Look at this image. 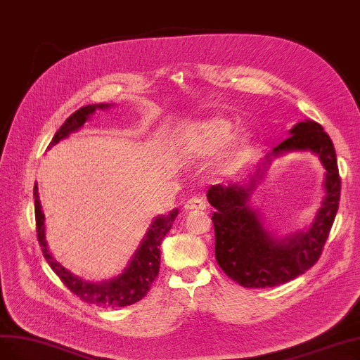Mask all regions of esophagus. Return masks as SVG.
<instances>
[{"instance_id": "obj_1", "label": "esophagus", "mask_w": 360, "mask_h": 360, "mask_svg": "<svg viewBox=\"0 0 360 360\" xmlns=\"http://www.w3.org/2000/svg\"><path fill=\"white\" fill-rule=\"evenodd\" d=\"M185 209L187 210H205L206 209V202H205V198L203 197H200V195H194V197H191V198H188L187 200V203H185V206H184Z\"/></svg>"}]
</instances>
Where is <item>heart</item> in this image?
I'll use <instances>...</instances> for the list:
<instances>
[{"label": "heart", "instance_id": "b5f03b06", "mask_svg": "<svg viewBox=\"0 0 360 360\" xmlns=\"http://www.w3.org/2000/svg\"><path fill=\"white\" fill-rule=\"evenodd\" d=\"M231 123L225 118H210L187 131V145L195 154H210L227 142L231 136Z\"/></svg>", "mask_w": 360, "mask_h": 360}]
</instances>
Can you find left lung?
I'll return each mask as SVG.
<instances>
[{
    "mask_svg": "<svg viewBox=\"0 0 360 360\" xmlns=\"http://www.w3.org/2000/svg\"><path fill=\"white\" fill-rule=\"evenodd\" d=\"M310 150L326 169V197L311 227L282 242H276L262 229L257 214L248 205L252 188L270 163V157L257 170L246 187L231 184L212 185L209 203L217 209L212 215L215 229V257L222 271L245 288H273L294 281L319 261L334 224L341 193L337 154L328 133L316 122L298 123L290 136L273 150Z\"/></svg>",
    "mask_w": 360,
    "mask_h": 360,
    "instance_id": "obj_1",
    "label": "left lung"
}]
</instances>
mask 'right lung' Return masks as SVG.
I'll return each mask as SVG.
<instances>
[{
  "mask_svg": "<svg viewBox=\"0 0 360 360\" xmlns=\"http://www.w3.org/2000/svg\"><path fill=\"white\" fill-rule=\"evenodd\" d=\"M106 106H108L106 103L87 105L71 114L65 120V123L60 126V129L55 133V136H53L47 150L51 148V145H55L60 139L68 136L71 131L82 127L86 123L87 117L91 112H95L96 108H106ZM34 198L35 229L39 248H41L43 255L51 270L58 274L63 285L68 288L74 295L79 297V300H83L84 302L96 304L103 309H115L135 304L148 294V290L153 286L160 270V245H162L165 236L172 229L173 221L178 217L176 209L172 210L169 215L160 217L153 222L151 229L146 233L142 245L136 252V255L133 257L130 265L122 276L112 278L110 282L89 283L82 281V278H78L66 269H63L62 265L51 257L44 240V214L38 200L37 184L34 185Z\"/></svg>",
  "mask_w": 360,
  "mask_h": 360,
  "instance_id": "1",
  "label": "right lung"
}]
</instances>
